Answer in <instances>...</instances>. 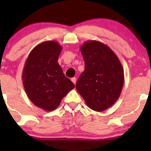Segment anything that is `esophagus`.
Segmentation results:
<instances>
[{"instance_id":"obj_1","label":"esophagus","mask_w":151,"mask_h":151,"mask_svg":"<svg viewBox=\"0 0 151 151\" xmlns=\"http://www.w3.org/2000/svg\"><path fill=\"white\" fill-rule=\"evenodd\" d=\"M71 81L73 82V83L74 84H76V78H71Z\"/></svg>"}]
</instances>
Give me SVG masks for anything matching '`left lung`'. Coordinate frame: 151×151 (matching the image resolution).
<instances>
[{"instance_id": "left-lung-1", "label": "left lung", "mask_w": 151, "mask_h": 151, "mask_svg": "<svg viewBox=\"0 0 151 151\" xmlns=\"http://www.w3.org/2000/svg\"><path fill=\"white\" fill-rule=\"evenodd\" d=\"M85 69L78 78L76 89L92 110L101 112L118 100L124 75L116 54L104 43L88 40L80 47Z\"/></svg>"}]
</instances>
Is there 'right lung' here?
<instances>
[{"label": "right lung", "instance_id": "right-lung-1", "mask_svg": "<svg viewBox=\"0 0 151 151\" xmlns=\"http://www.w3.org/2000/svg\"><path fill=\"white\" fill-rule=\"evenodd\" d=\"M62 49L54 40L40 43L29 54L22 70V84L29 99L45 111L55 110L75 87L58 63Z\"/></svg>", "mask_w": 151, "mask_h": 151}]
</instances>
